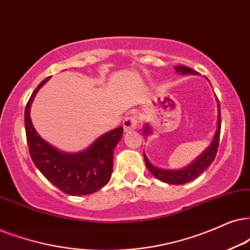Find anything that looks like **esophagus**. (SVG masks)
Returning <instances> with one entry per match:
<instances>
[{"instance_id":"1","label":"esophagus","mask_w":250,"mask_h":250,"mask_svg":"<svg viewBox=\"0 0 250 250\" xmlns=\"http://www.w3.org/2000/svg\"><path fill=\"white\" fill-rule=\"evenodd\" d=\"M137 125H138V119L136 115L130 114L123 120V128H125V131L134 130V129L137 128Z\"/></svg>"}]
</instances>
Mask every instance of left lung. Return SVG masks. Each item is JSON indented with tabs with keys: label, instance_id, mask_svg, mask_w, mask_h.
Returning <instances> with one entry per match:
<instances>
[{
	"label": "left lung",
	"instance_id": "obj_1",
	"mask_svg": "<svg viewBox=\"0 0 250 250\" xmlns=\"http://www.w3.org/2000/svg\"><path fill=\"white\" fill-rule=\"evenodd\" d=\"M174 69L176 72L181 75H197V72L192 69L185 67V65H175ZM218 107V120H217V130L214 132V136L211 141V144L198 156L191 164H189L187 167L182 169H163L153 166L147 159V157L144 153V160L146 164V167L152 173L153 176H156L160 181L169 183V185H183V183L190 182L191 180L197 178L202 174L205 169L211 165L216 157L218 151V145H219V136H220V125H222V119H220V105L217 99ZM152 134V128L150 127L148 123H145L144 125V135L148 136Z\"/></svg>",
	"mask_w": 250,
	"mask_h": 250
}]
</instances>
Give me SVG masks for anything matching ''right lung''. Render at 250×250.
Here are the masks:
<instances>
[{"label":"right lung","instance_id":"1","mask_svg":"<svg viewBox=\"0 0 250 250\" xmlns=\"http://www.w3.org/2000/svg\"><path fill=\"white\" fill-rule=\"evenodd\" d=\"M49 78L38 85L25 108V131L30 156L42 175L61 191L72 196L93 194L110 180L113 152L121 140L123 128L118 127L106 132L77 153L63 152L47 143L34 129L30 109L37 92Z\"/></svg>","mask_w":250,"mask_h":250}]
</instances>
